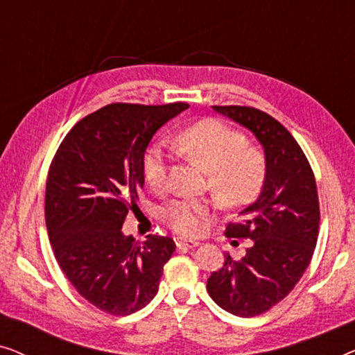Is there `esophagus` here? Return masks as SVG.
Wrapping results in <instances>:
<instances>
[{"mask_svg":"<svg viewBox=\"0 0 355 355\" xmlns=\"http://www.w3.org/2000/svg\"><path fill=\"white\" fill-rule=\"evenodd\" d=\"M176 245H178V249H193V247L198 245V242H197V241L182 239V237H178V239H176Z\"/></svg>","mask_w":355,"mask_h":355,"instance_id":"obj_1","label":"esophagus"}]
</instances>
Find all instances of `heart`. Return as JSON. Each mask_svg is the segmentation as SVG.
<instances>
[{
  "label": "heart",
  "mask_w": 355,
  "mask_h": 355,
  "mask_svg": "<svg viewBox=\"0 0 355 355\" xmlns=\"http://www.w3.org/2000/svg\"><path fill=\"white\" fill-rule=\"evenodd\" d=\"M245 144L244 135L216 119L192 125L176 140L178 148L207 173L210 191L231 207L250 202L265 179L263 155ZM166 153L155 145L144 158V176L150 187L162 191L166 186ZM211 210L210 202L182 198L169 203L163 218L178 234L193 237L203 231Z\"/></svg>",
  "instance_id": "1"
}]
</instances>
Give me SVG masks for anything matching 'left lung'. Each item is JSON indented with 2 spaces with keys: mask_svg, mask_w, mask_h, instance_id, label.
<instances>
[{
  "mask_svg": "<svg viewBox=\"0 0 355 355\" xmlns=\"http://www.w3.org/2000/svg\"><path fill=\"white\" fill-rule=\"evenodd\" d=\"M216 113L249 129L265 153L260 196L226 227L227 237H249L241 260L225 265L207 281L210 297L237 317H255L283 300L302 278L318 239L320 207L312 168L288 129L249 106H213ZM236 242V241H234Z\"/></svg>",
  "mask_w": 355,
  "mask_h": 355,
  "instance_id": "1",
  "label": "left lung"
}]
</instances>
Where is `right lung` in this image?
Segmentation results:
<instances>
[{"mask_svg":"<svg viewBox=\"0 0 355 355\" xmlns=\"http://www.w3.org/2000/svg\"><path fill=\"white\" fill-rule=\"evenodd\" d=\"M187 108L103 106L69 130L51 162L45 193L50 244L77 293L106 313L144 309L176 249L171 237L152 234L139 244L123 225L144 187L150 140Z\"/></svg>","mask_w":355,"mask_h":355,"instance_id":"add662e5","label":"right lung"}]
</instances>
